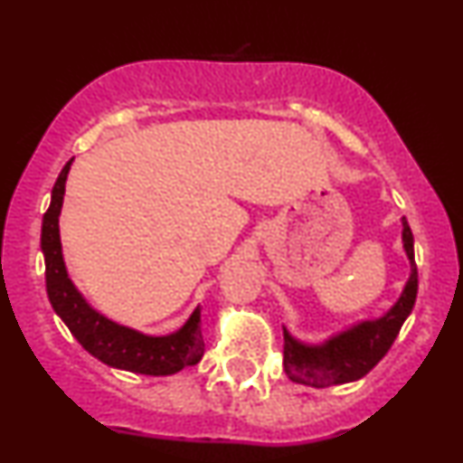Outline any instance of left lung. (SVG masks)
Here are the masks:
<instances>
[{
    "instance_id": "8db88e82",
    "label": "left lung",
    "mask_w": 463,
    "mask_h": 463,
    "mask_svg": "<svg viewBox=\"0 0 463 463\" xmlns=\"http://www.w3.org/2000/svg\"><path fill=\"white\" fill-rule=\"evenodd\" d=\"M402 246H405L411 274L402 289L401 298L385 316L376 320H365L354 324L348 331L333 335L331 339L322 344H302L291 337L289 331L285 333L283 346V368L285 374L294 383L309 387H331L350 383L365 376L368 372L385 357L398 337L402 322L413 309V302L418 296V268L413 257V235L407 220L402 217Z\"/></svg>"
}]
</instances>
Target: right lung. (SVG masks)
Here are the masks:
<instances>
[{
    "mask_svg": "<svg viewBox=\"0 0 463 463\" xmlns=\"http://www.w3.org/2000/svg\"><path fill=\"white\" fill-rule=\"evenodd\" d=\"M71 163L73 158L58 174L54 189H52L50 209L43 215V228H41L45 287L54 311L67 324L73 337L82 344V348L110 368L137 372V374L167 376L176 374L187 365H195L204 354L200 307L191 313L184 326L178 328L176 333L154 337V335H143L135 328L121 326V324L104 317L82 298L76 285L71 283L65 259H62L61 231H58V215L62 209V195H65V183Z\"/></svg>",
    "mask_w": 463,
    "mask_h": 463,
    "instance_id": "obj_1",
    "label": "right lung"
}]
</instances>
